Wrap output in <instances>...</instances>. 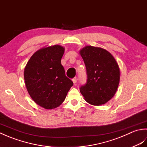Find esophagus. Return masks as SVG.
<instances>
[{
	"label": "esophagus",
	"mask_w": 147,
	"mask_h": 147,
	"mask_svg": "<svg viewBox=\"0 0 147 147\" xmlns=\"http://www.w3.org/2000/svg\"><path fill=\"white\" fill-rule=\"evenodd\" d=\"M72 81H73V82H74V84L75 86H76V85H77V77H74V79H72Z\"/></svg>",
	"instance_id": "34e87169"
}]
</instances>
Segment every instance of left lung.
<instances>
[{
    "instance_id": "1",
    "label": "left lung",
    "mask_w": 147,
    "mask_h": 147,
    "mask_svg": "<svg viewBox=\"0 0 147 147\" xmlns=\"http://www.w3.org/2000/svg\"><path fill=\"white\" fill-rule=\"evenodd\" d=\"M88 79L80 91L88 103L101 105L115 95L120 81L119 67L112 54L98 47L87 46L80 50Z\"/></svg>"
}]
</instances>
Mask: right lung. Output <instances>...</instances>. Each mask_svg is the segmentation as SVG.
I'll use <instances>...</instances> for the list:
<instances>
[{"label":"right lung","mask_w":147,"mask_h":147,"mask_svg":"<svg viewBox=\"0 0 147 147\" xmlns=\"http://www.w3.org/2000/svg\"><path fill=\"white\" fill-rule=\"evenodd\" d=\"M64 52L59 45L41 48L31 56L24 70L28 94L35 103L46 109L60 105L74 84L66 77L61 63Z\"/></svg>","instance_id":"obj_1"}]
</instances>
